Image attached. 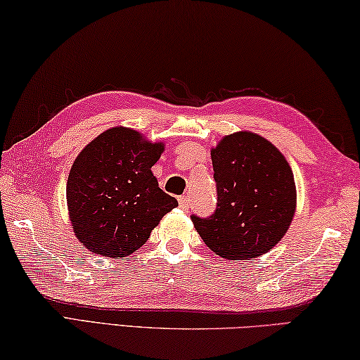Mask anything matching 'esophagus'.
Returning a JSON list of instances; mask_svg holds the SVG:
<instances>
[{"label": "esophagus", "instance_id": "obj_1", "mask_svg": "<svg viewBox=\"0 0 360 360\" xmlns=\"http://www.w3.org/2000/svg\"><path fill=\"white\" fill-rule=\"evenodd\" d=\"M178 201H179V207L181 209H184V211H188V207H191V198L186 197V195H184V197H179Z\"/></svg>", "mask_w": 360, "mask_h": 360}]
</instances>
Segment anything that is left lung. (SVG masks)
Listing matches in <instances>:
<instances>
[{
  "label": "left lung",
  "mask_w": 360,
  "mask_h": 360,
  "mask_svg": "<svg viewBox=\"0 0 360 360\" xmlns=\"http://www.w3.org/2000/svg\"><path fill=\"white\" fill-rule=\"evenodd\" d=\"M217 207L195 230L225 259L257 258L285 236L296 211V184L283 154L261 135L236 132L211 151Z\"/></svg>",
  "instance_id": "left-lung-1"
}]
</instances>
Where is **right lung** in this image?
Wrapping results in <instances>:
<instances>
[{
    "label": "right lung",
    "mask_w": 360,
    "mask_h": 360,
    "mask_svg": "<svg viewBox=\"0 0 360 360\" xmlns=\"http://www.w3.org/2000/svg\"><path fill=\"white\" fill-rule=\"evenodd\" d=\"M163 143L113 127L88 143L70 168L66 197L78 240L101 257L122 258L146 243L160 219L178 206L151 167Z\"/></svg>",
    "instance_id": "1"
}]
</instances>
